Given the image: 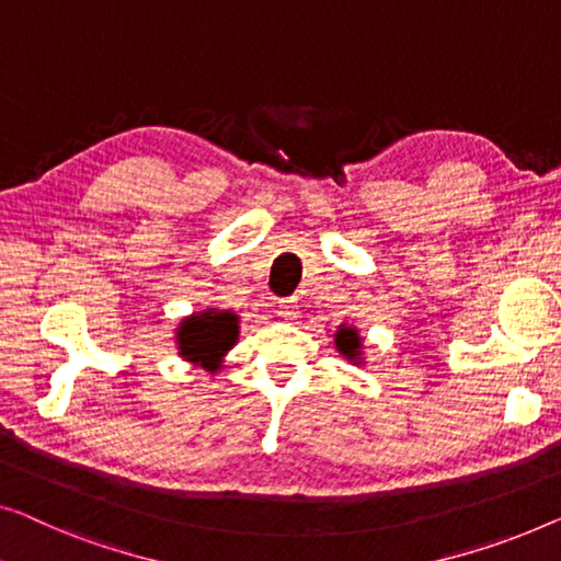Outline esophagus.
Returning <instances> with one entry per match:
<instances>
[{
    "label": "esophagus",
    "mask_w": 561,
    "mask_h": 561,
    "mask_svg": "<svg viewBox=\"0 0 561 561\" xmlns=\"http://www.w3.org/2000/svg\"><path fill=\"white\" fill-rule=\"evenodd\" d=\"M277 312L284 317V320H295V317H297V299L295 297L279 299Z\"/></svg>",
    "instance_id": "34e87169"
}]
</instances>
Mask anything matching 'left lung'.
I'll return each mask as SVG.
<instances>
[{
  "instance_id": "8db88e82",
  "label": "left lung",
  "mask_w": 561,
  "mask_h": 561,
  "mask_svg": "<svg viewBox=\"0 0 561 561\" xmlns=\"http://www.w3.org/2000/svg\"><path fill=\"white\" fill-rule=\"evenodd\" d=\"M334 342H337L340 353L347 355V357H355L357 350H360V337H357L355 330L342 328V330L337 332V340H334Z\"/></svg>"
}]
</instances>
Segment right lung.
<instances>
[{
	"label": "right lung",
	"mask_w": 561,
	"mask_h": 561,
	"mask_svg": "<svg viewBox=\"0 0 561 561\" xmlns=\"http://www.w3.org/2000/svg\"><path fill=\"white\" fill-rule=\"evenodd\" d=\"M237 314L231 312H204L194 314L191 320L181 324L179 330V345L181 355L188 360H201L204 367H216L214 360L227 353V350L237 342Z\"/></svg>",
	"instance_id": "1"
}]
</instances>
